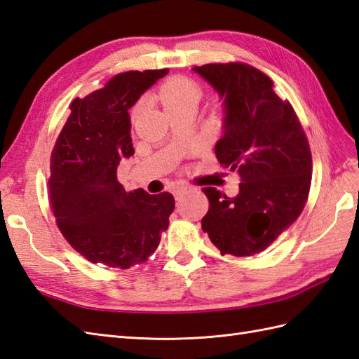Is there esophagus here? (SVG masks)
I'll list each match as a JSON object with an SVG mask.
<instances>
[{
	"instance_id": "1",
	"label": "esophagus",
	"mask_w": 359,
	"mask_h": 359,
	"mask_svg": "<svg viewBox=\"0 0 359 359\" xmlns=\"http://www.w3.org/2000/svg\"><path fill=\"white\" fill-rule=\"evenodd\" d=\"M191 187L190 186H184V184H180V186H177V187H173V196L177 198V199H180L182 195L186 194L187 190H190Z\"/></svg>"
}]
</instances>
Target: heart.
I'll use <instances>...</instances> for the list:
<instances>
[{
  "instance_id": "1",
  "label": "heart",
  "mask_w": 359,
  "mask_h": 359,
  "mask_svg": "<svg viewBox=\"0 0 359 359\" xmlns=\"http://www.w3.org/2000/svg\"><path fill=\"white\" fill-rule=\"evenodd\" d=\"M158 97L165 111L184 107V104H198L203 97L201 85L190 77H172L165 81L158 90ZM138 107L135 108V111Z\"/></svg>"
}]
</instances>
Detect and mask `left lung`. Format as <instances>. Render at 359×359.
Masks as SVG:
<instances>
[{
	"label": "left lung",
	"mask_w": 359,
	"mask_h": 359,
	"mask_svg": "<svg viewBox=\"0 0 359 359\" xmlns=\"http://www.w3.org/2000/svg\"><path fill=\"white\" fill-rule=\"evenodd\" d=\"M203 76L224 99V135L216 158L239 175V195L204 187V233L221 255L255 256L266 250L303 212L312 155L292 104L278 97L260 69L243 62L205 64Z\"/></svg>",
	"instance_id": "obj_1"
}]
</instances>
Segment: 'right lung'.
<instances>
[{
  "instance_id": "obj_1",
  "label": "right lung",
  "mask_w": 359,
  "mask_h": 359,
  "mask_svg": "<svg viewBox=\"0 0 359 359\" xmlns=\"http://www.w3.org/2000/svg\"><path fill=\"white\" fill-rule=\"evenodd\" d=\"M169 68L125 72L69 104L50 158L48 201L57 229L93 264L129 269L152 256L168 230L175 199L117 180L121 158L134 155L129 108Z\"/></svg>"
}]
</instances>
